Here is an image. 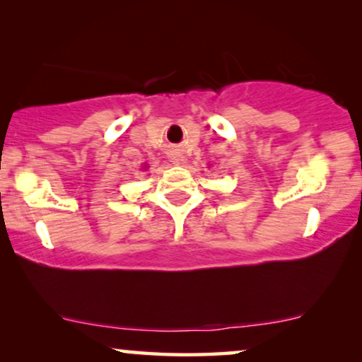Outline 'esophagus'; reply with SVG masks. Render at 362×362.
Returning a JSON list of instances; mask_svg holds the SVG:
<instances>
[{
    "mask_svg": "<svg viewBox=\"0 0 362 362\" xmlns=\"http://www.w3.org/2000/svg\"><path fill=\"white\" fill-rule=\"evenodd\" d=\"M171 161L175 163V165H185V156L181 155V153H173L171 155Z\"/></svg>",
    "mask_w": 362,
    "mask_h": 362,
    "instance_id": "obj_1",
    "label": "esophagus"
}]
</instances>
